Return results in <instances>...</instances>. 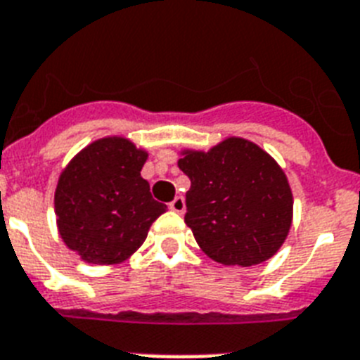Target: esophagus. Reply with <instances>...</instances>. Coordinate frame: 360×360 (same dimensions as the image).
Here are the masks:
<instances>
[{
    "mask_svg": "<svg viewBox=\"0 0 360 360\" xmlns=\"http://www.w3.org/2000/svg\"><path fill=\"white\" fill-rule=\"evenodd\" d=\"M168 207H170V210H174V212L183 214L186 208L185 198H183V195H175L174 201H170V205H168Z\"/></svg>",
    "mask_w": 360,
    "mask_h": 360,
    "instance_id": "obj_1",
    "label": "esophagus"
}]
</instances>
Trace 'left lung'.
Returning a JSON list of instances; mask_svg holds the SVG:
<instances>
[{"label": "left lung", "instance_id": "8db88e82", "mask_svg": "<svg viewBox=\"0 0 360 360\" xmlns=\"http://www.w3.org/2000/svg\"><path fill=\"white\" fill-rule=\"evenodd\" d=\"M177 165L190 179L185 223L208 258L250 267L276 255L291 229L292 194L273 157L231 137L208 152H183Z\"/></svg>", "mask_w": 360, "mask_h": 360}]
</instances>
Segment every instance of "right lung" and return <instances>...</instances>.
Returning a JSON list of instances; mask_svg holds the SVG:
<instances>
[{
  "mask_svg": "<svg viewBox=\"0 0 360 360\" xmlns=\"http://www.w3.org/2000/svg\"><path fill=\"white\" fill-rule=\"evenodd\" d=\"M146 157L128 139L105 137L84 148L60 175L54 192L60 236L87 264L129 258L166 212L141 177Z\"/></svg>",
  "mask_w": 360,
  "mask_h": 360,
  "instance_id": "right-lung-1",
  "label": "right lung"
}]
</instances>
